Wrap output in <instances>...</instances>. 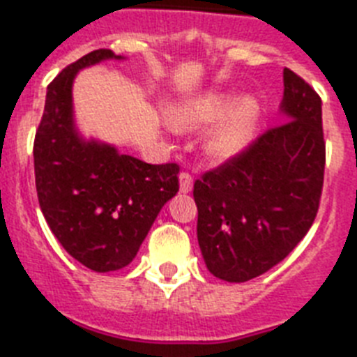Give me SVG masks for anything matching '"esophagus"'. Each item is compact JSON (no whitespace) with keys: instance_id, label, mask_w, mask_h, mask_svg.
I'll return each mask as SVG.
<instances>
[{"instance_id":"esophagus-1","label":"esophagus","mask_w":357,"mask_h":357,"mask_svg":"<svg viewBox=\"0 0 357 357\" xmlns=\"http://www.w3.org/2000/svg\"><path fill=\"white\" fill-rule=\"evenodd\" d=\"M178 188H181V193H190L193 190V178H191L190 173L182 172L178 175Z\"/></svg>"}]
</instances>
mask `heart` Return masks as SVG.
<instances>
[{
  "instance_id": "obj_1",
  "label": "heart",
  "mask_w": 357,
  "mask_h": 357,
  "mask_svg": "<svg viewBox=\"0 0 357 357\" xmlns=\"http://www.w3.org/2000/svg\"><path fill=\"white\" fill-rule=\"evenodd\" d=\"M167 120L178 131H199L215 121L202 138V153L213 164H228L252 146L261 102L253 94L234 100L228 93H202L173 105Z\"/></svg>"
}]
</instances>
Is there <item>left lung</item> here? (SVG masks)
Returning <instances> with one entry per match:
<instances>
[{"mask_svg":"<svg viewBox=\"0 0 357 357\" xmlns=\"http://www.w3.org/2000/svg\"><path fill=\"white\" fill-rule=\"evenodd\" d=\"M282 82L279 111L288 122L193 185L200 252L222 281L244 282L272 270L301 243L319 208L321 98L294 70H282Z\"/></svg>","mask_w":357,"mask_h":357,"instance_id":"8db88e82","label":"left lung"}]
</instances>
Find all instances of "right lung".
Masks as SVG:
<instances>
[{
  "label": "right lung",
  "mask_w": 357,
  "mask_h": 357,
  "mask_svg": "<svg viewBox=\"0 0 357 357\" xmlns=\"http://www.w3.org/2000/svg\"><path fill=\"white\" fill-rule=\"evenodd\" d=\"M105 60L126 58L98 49L52 79L34 138L36 191L47 225L70 257L100 273L131 263L162 206L178 191L176 164H146L76 128V75Z\"/></svg>",
  "instance_id": "add662e5"
}]
</instances>
